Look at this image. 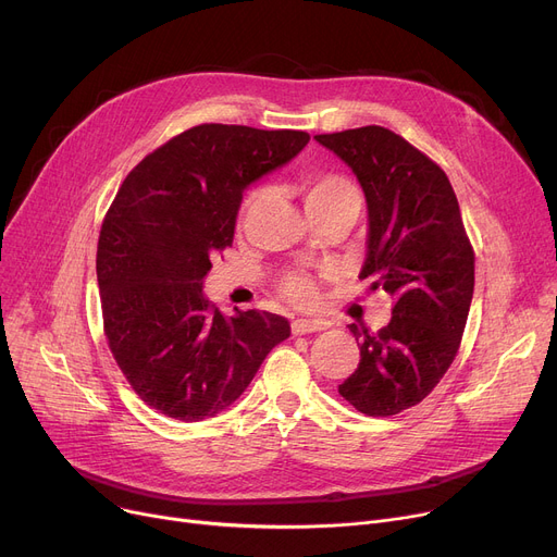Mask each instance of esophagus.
Wrapping results in <instances>:
<instances>
[{"mask_svg": "<svg viewBox=\"0 0 557 557\" xmlns=\"http://www.w3.org/2000/svg\"><path fill=\"white\" fill-rule=\"evenodd\" d=\"M325 327H327V323H323V320H307V318H298V320H294V323H290V332H294V336L323 332Z\"/></svg>", "mask_w": 557, "mask_h": 557, "instance_id": "34e87169", "label": "esophagus"}]
</instances>
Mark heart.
<instances>
[{
	"instance_id": "1",
	"label": "heart",
	"mask_w": 557,
	"mask_h": 557,
	"mask_svg": "<svg viewBox=\"0 0 557 557\" xmlns=\"http://www.w3.org/2000/svg\"><path fill=\"white\" fill-rule=\"evenodd\" d=\"M300 191L305 196L307 210L320 212L330 208V205L347 198V196H359V189L355 183L347 178V175L338 171H327V169H309L300 175ZM271 189L267 185H252L242 200L239 216L248 219L252 212H257L263 202L269 200ZM361 198V196H359ZM280 294L296 307H309L318 298V286L311 277L302 273H286L277 282Z\"/></svg>"
}]
</instances>
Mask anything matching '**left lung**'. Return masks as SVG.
I'll return each instance as SVG.
<instances>
[{"label":"left lung","mask_w":557,"mask_h":557,"mask_svg":"<svg viewBox=\"0 0 557 557\" xmlns=\"http://www.w3.org/2000/svg\"><path fill=\"white\" fill-rule=\"evenodd\" d=\"M357 173L368 202V257L361 280L393 296V318L357 336L359 368L338 386L372 418L420 404L445 376L474 294V248L447 173L384 126L315 135Z\"/></svg>","instance_id":"1"}]
</instances>
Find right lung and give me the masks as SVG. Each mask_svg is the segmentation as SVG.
<instances>
[{
	"mask_svg": "<svg viewBox=\"0 0 557 557\" xmlns=\"http://www.w3.org/2000/svg\"><path fill=\"white\" fill-rule=\"evenodd\" d=\"M305 131L200 124L146 156L106 212L97 277L103 334L139 399L198 422L237 399L288 320L223 315L202 296L212 257L232 246L244 189L305 149Z\"/></svg>",
	"mask_w": 557,
	"mask_h": 557,
	"instance_id": "right-lung-1",
	"label": "right lung"
}]
</instances>
